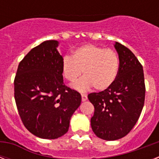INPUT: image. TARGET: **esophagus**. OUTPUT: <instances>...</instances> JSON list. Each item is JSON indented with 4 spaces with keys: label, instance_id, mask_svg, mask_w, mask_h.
Returning a JSON list of instances; mask_svg holds the SVG:
<instances>
[{
    "label": "esophagus",
    "instance_id": "34e87169",
    "mask_svg": "<svg viewBox=\"0 0 159 159\" xmlns=\"http://www.w3.org/2000/svg\"><path fill=\"white\" fill-rule=\"evenodd\" d=\"M87 100V96L86 94H82V102H85Z\"/></svg>",
    "mask_w": 159,
    "mask_h": 159
}]
</instances>
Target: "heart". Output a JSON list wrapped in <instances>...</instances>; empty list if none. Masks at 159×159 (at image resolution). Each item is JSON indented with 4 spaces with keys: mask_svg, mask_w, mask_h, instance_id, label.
<instances>
[{
    "mask_svg": "<svg viewBox=\"0 0 159 159\" xmlns=\"http://www.w3.org/2000/svg\"><path fill=\"white\" fill-rule=\"evenodd\" d=\"M120 69V59L116 51L87 43L72 52V57L65 56L62 59V74L67 81L74 82L83 71L84 77L77 81L72 87L85 92L93 86L103 91L116 81Z\"/></svg>",
    "mask_w": 159,
    "mask_h": 159,
    "instance_id": "obj_1",
    "label": "heart"
}]
</instances>
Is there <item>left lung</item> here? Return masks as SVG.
Masks as SVG:
<instances>
[{"instance_id": "obj_1", "label": "left lung", "mask_w": 159, "mask_h": 159, "mask_svg": "<svg viewBox=\"0 0 159 159\" xmlns=\"http://www.w3.org/2000/svg\"><path fill=\"white\" fill-rule=\"evenodd\" d=\"M120 59L116 81L107 89L88 95L94 106L91 125L105 140H116L128 134L143 110L145 84L143 66L135 55L121 43H115Z\"/></svg>"}]
</instances>
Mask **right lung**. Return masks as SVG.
Wrapping results in <instances>:
<instances>
[{"label": "right lung", "mask_w": 159, "mask_h": 159, "mask_svg": "<svg viewBox=\"0 0 159 159\" xmlns=\"http://www.w3.org/2000/svg\"><path fill=\"white\" fill-rule=\"evenodd\" d=\"M57 40L32 48L19 63L15 100L24 125L39 138L54 139L67 133L72 114L79 107V92L63 83L62 57Z\"/></svg>", "instance_id": "obj_1"}]
</instances>
